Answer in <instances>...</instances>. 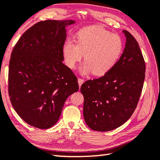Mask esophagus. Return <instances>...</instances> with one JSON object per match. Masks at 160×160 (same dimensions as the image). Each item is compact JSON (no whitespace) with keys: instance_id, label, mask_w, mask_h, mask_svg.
I'll use <instances>...</instances> for the list:
<instances>
[{"instance_id":"34e87169","label":"esophagus","mask_w":160,"mask_h":160,"mask_svg":"<svg viewBox=\"0 0 160 160\" xmlns=\"http://www.w3.org/2000/svg\"><path fill=\"white\" fill-rule=\"evenodd\" d=\"M78 84H79V87L80 88V87H81V85H82V83L84 82V80H82V79H81V78H78Z\"/></svg>"}]
</instances>
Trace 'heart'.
I'll use <instances>...</instances> for the list:
<instances>
[{
    "label": "heart",
    "mask_w": 160,
    "mask_h": 160,
    "mask_svg": "<svg viewBox=\"0 0 160 160\" xmlns=\"http://www.w3.org/2000/svg\"><path fill=\"white\" fill-rule=\"evenodd\" d=\"M76 37V43L65 42L62 55L65 64L74 68L84 53L85 61L80 67L82 74L92 72L95 76H104L117 64L123 51V42L120 36L100 26L82 28Z\"/></svg>",
    "instance_id": "obj_1"
}]
</instances>
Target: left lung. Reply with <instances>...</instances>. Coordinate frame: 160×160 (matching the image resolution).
I'll return each mask as SVG.
<instances>
[{"label": "left lung", "mask_w": 160, "mask_h": 160, "mask_svg": "<svg viewBox=\"0 0 160 160\" xmlns=\"http://www.w3.org/2000/svg\"><path fill=\"white\" fill-rule=\"evenodd\" d=\"M126 37L123 54L112 69L98 79L81 86L83 115L91 129L114 130L129 119L139 102L145 79L146 64L137 40L123 30Z\"/></svg>", "instance_id": "8db88e82"}]
</instances>
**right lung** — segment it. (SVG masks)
Wrapping results in <instances>:
<instances>
[{"label":"right lung","mask_w":160,"mask_h":160,"mask_svg":"<svg viewBox=\"0 0 160 160\" xmlns=\"http://www.w3.org/2000/svg\"><path fill=\"white\" fill-rule=\"evenodd\" d=\"M73 20H46L25 32L9 64L8 91L18 116L28 124L48 129L57 123L66 100L79 89L78 79L63 64L66 27Z\"/></svg>","instance_id":"obj_1"}]
</instances>
